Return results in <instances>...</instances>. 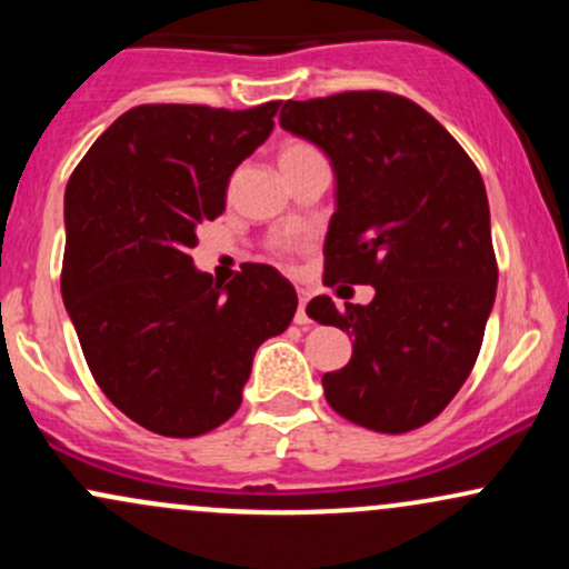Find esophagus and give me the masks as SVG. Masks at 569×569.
Masks as SVG:
<instances>
[{"label": "esophagus", "mask_w": 569, "mask_h": 569, "mask_svg": "<svg viewBox=\"0 0 569 569\" xmlns=\"http://www.w3.org/2000/svg\"><path fill=\"white\" fill-rule=\"evenodd\" d=\"M299 293V307H297V318H293V321H297L299 326H305V323H310V318H307V302H310V291H305V289H299L297 291Z\"/></svg>", "instance_id": "34e87169"}]
</instances>
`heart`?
Masks as SVG:
<instances>
[{
  "label": "heart",
  "instance_id": "heart-1",
  "mask_svg": "<svg viewBox=\"0 0 569 569\" xmlns=\"http://www.w3.org/2000/svg\"><path fill=\"white\" fill-rule=\"evenodd\" d=\"M318 158H323V154L305 139H289V141L280 143V149H278V166L283 173H289V171H293V168L305 166V162L318 160ZM270 251L276 253V257H289L291 243H286V240H272Z\"/></svg>",
  "mask_w": 569,
  "mask_h": 569
}]
</instances>
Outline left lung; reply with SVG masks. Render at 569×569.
Returning a JSON list of instances; mask_svg holds the SVG:
<instances>
[{"label": "left lung", "instance_id": "left-lung-1", "mask_svg": "<svg viewBox=\"0 0 569 569\" xmlns=\"http://www.w3.org/2000/svg\"><path fill=\"white\" fill-rule=\"evenodd\" d=\"M280 126L318 143L337 173L323 286H375L369 305L316 297L307 316L352 335L323 375L329 407L377 433L447 409L479 358L498 259L479 168L420 103L388 90L286 101Z\"/></svg>", "mask_w": 569, "mask_h": 569}]
</instances>
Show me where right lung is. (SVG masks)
<instances>
[{
  "instance_id": "obj_1",
  "label": "right lung",
  "mask_w": 569,
  "mask_h": 569,
  "mask_svg": "<svg viewBox=\"0 0 569 569\" xmlns=\"http://www.w3.org/2000/svg\"><path fill=\"white\" fill-rule=\"evenodd\" d=\"M278 109L141 103L69 179L63 305L98 388L152 433L192 439L230 420L253 352L297 312V291L272 267L240 264L221 286L189 257Z\"/></svg>"
}]
</instances>
